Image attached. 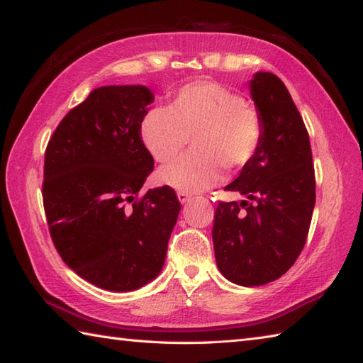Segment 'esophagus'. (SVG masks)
<instances>
[{
	"label": "esophagus",
	"instance_id": "1",
	"mask_svg": "<svg viewBox=\"0 0 363 363\" xmlns=\"http://www.w3.org/2000/svg\"><path fill=\"white\" fill-rule=\"evenodd\" d=\"M177 199H179L182 204L187 203L190 199V194H186V191H177Z\"/></svg>",
	"mask_w": 363,
	"mask_h": 363
}]
</instances>
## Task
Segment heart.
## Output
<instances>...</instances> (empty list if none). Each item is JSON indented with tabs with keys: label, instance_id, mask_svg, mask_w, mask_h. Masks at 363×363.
Wrapping results in <instances>:
<instances>
[{
	"label": "heart",
	"instance_id": "obj_1",
	"mask_svg": "<svg viewBox=\"0 0 363 363\" xmlns=\"http://www.w3.org/2000/svg\"><path fill=\"white\" fill-rule=\"evenodd\" d=\"M262 137L264 123L256 107L209 79L186 84L168 109L154 107L140 123L142 143L162 165L179 157L191 138L195 154L160 173L162 182L186 194L212 187L225 168L238 172L250 165Z\"/></svg>",
	"mask_w": 363,
	"mask_h": 363
}]
</instances>
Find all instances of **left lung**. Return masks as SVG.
Here are the masks:
<instances>
[{"label": "left lung", "instance_id": "8db88e82", "mask_svg": "<svg viewBox=\"0 0 363 363\" xmlns=\"http://www.w3.org/2000/svg\"><path fill=\"white\" fill-rule=\"evenodd\" d=\"M250 89L264 137L256 157L225 187L246 199L220 201L212 229L221 274L245 287L289 272L306 245L315 206L309 134L287 87L265 72L256 73Z\"/></svg>", "mask_w": 363, "mask_h": 363}]
</instances>
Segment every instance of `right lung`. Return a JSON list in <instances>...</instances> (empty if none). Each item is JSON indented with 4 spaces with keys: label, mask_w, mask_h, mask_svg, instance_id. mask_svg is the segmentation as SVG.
<instances>
[{
    "label": "right lung",
    "mask_w": 363,
    "mask_h": 363,
    "mask_svg": "<svg viewBox=\"0 0 363 363\" xmlns=\"http://www.w3.org/2000/svg\"><path fill=\"white\" fill-rule=\"evenodd\" d=\"M143 86L95 89L68 112L45 151L43 207L59 256L111 291L143 287L164 267L181 203L169 186L138 196L154 159L140 123Z\"/></svg>",
    "instance_id": "obj_1"
}]
</instances>
